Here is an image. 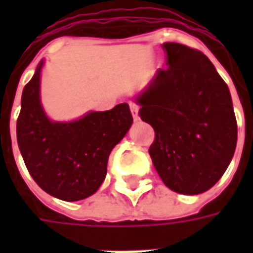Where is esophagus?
<instances>
[{
  "label": "esophagus",
  "instance_id": "1",
  "mask_svg": "<svg viewBox=\"0 0 253 253\" xmlns=\"http://www.w3.org/2000/svg\"><path fill=\"white\" fill-rule=\"evenodd\" d=\"M130 110H131L132 118H134V121L138 122L139 121V115H138V110H139V105L137 103H134V101H130Z\"/></svg>",
  "mask_w": 253,
  "mask_h": 253
}]
</instances>
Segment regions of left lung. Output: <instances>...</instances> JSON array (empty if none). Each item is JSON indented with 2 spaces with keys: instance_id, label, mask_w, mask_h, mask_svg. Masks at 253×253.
<instances>
[{
  "instance_id": "8db88e82",
  "label": "left lung",
  "mask_w": 253,
  "mask_h": 253,
  "mask_svg": "<svg viewBox=\"0 0 253 253\" xmlns=\"http://www.w3.org/2000/svg\"><path fill=\"white\" fill-rule=\"evenodd\" d=\"M168 66L137 97L139 116L153 127L149 148L157 173L175 192L211 188L230 164L237 122L226 83L210 59L180 43H164Z\"/></svg>"
}]
</instances>
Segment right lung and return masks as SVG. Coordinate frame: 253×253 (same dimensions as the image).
Returning <instances> with one entry per match:
<instances>
[{"mask_svg":"<svg viewBox=\"0 0 253 253\" xmlns=\"http://www.w3.org/2000/svg\"><path fill=\"white\" fill-rule=\"evenodd\" d=\"M24 86L17 118V143L25 167L47 194L81 201L99 190L111 150L132 123L127 103L110 111L88 112L69 123L51 122L41 104V70Z\"/></svg>","mask_w":253,"mask_h":253,"instance_id":"obj_1","label":"right lung"}]
</instances>
